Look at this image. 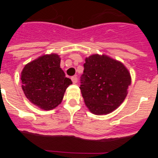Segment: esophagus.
Wrapping results in <instances>:
<instances>
[{"label":"esophagus","instance_id":"34e87169","mask_svg":"<svg viewBox=\"0 0 158 158\" xmlns=\"http://www.w3.org/2000/svg\"><path fill=\"white\" fill-rule=\"evenodd\" d=\"M71 80H72L73 83L76 84L77 82V76L72 77H71Z\"/></svg>","mask_w":158,"mask_h":158}]
</instances>
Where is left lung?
<instances>
[{
    "mask_svg": "<svg viewBox=\"0 0 158 158\" xmlns=\"http://www.w3.org/2000/svg\"><path fill=\"white\" fill-rule=\"evenodd\" d=\"M131 83L129 71L120 62L104 54L85 58L80 89L86 106L95 115L116 109L126 98Z\"/></svg>",
    "mask_w": 158,
    "mask_h": 158,
    "instance_id": "obj_1",
    "label": "left lung"
}]
</instances>
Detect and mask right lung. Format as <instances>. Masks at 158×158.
I'll use <instances>...</instances> for the list:
<instances>
[{
    "label": "right lung",
    "mask_w": 158,
    "mask_h": 158,
    "mask_svg": "<svg viewBox=\"0 0 158 158\" xmlns=\"http://www.w3.org/2000/svg\"><path fill=\"white\" fill-rule=\"evenodd\" d=\"M56 54H46L25 65L21 72L22 89L32 104L43 110L54 109L61 104L72 81L65 77Z\"/></svg>",
    "instance_id": "obj_1"
}]
</instances>
